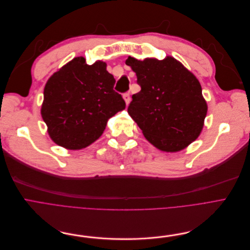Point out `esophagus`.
<instances>
[{"mask_svg": "<svg viewBox=\"0 0 250 250\" xmlns=\"http://www.w3.org/2000/svg\"><path fill=\"white\" fill-rule=\"evenodd\" d=\"M123 99H124L125 103H126V104L128 105L129 103H130V93H129V92L124 93V94H123Z\"/></svg>", "mask_w": 250, "mask_h": 250, "instance_id": "esophagus-1", "label": "esophagus"}]
</instances>
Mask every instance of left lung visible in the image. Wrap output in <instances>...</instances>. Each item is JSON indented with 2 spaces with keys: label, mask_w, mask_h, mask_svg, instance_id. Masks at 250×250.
I'll return each instance as SVG.
<instances>
[{
  "label": "left lung",
  "mask_w": 250,
  "mask_h": 250,
  "mask_svg": "<svg viewBox=\"0 0 250 250\" xmlns=\"http://www.w3.org/2000/svg\"><path fill=\"white\" fill-rule=\"evenodd\" d=\"M141 90L128 114L157 148L175 152L187 147L203 130L208 104L198 79L173 57L164 60L129 57Z\"/></svg>",
  "instance_id": "8db88e82"
}]
</instances>
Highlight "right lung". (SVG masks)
<instances>
[{"label":"right lung","instance_id":"obj_1","mask_svg":"<svg viewBox=\"0 0 250 250\" xmlns=\"http://www.w3.org/2000/svg\"><path fill=\"white\" fill-rule=\"evenodd\" d=\"M115 82L104 62L87 65L83 57L74 58L49 78L41 114L55 144L74 150L100 138L109 119L126 106L114 90Z\"/></svg>","mask_w":250,"mask_h":250}]
</instances>
